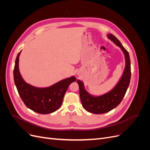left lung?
<instances>
[{
	"instance_id": "obj_1",
	"label": "left lung",
	"mask_w": 150,
	"mask_h": 150,
	"mask_svg": "<svg viewBox=\"0 0 150 150\" xmlns=\"http://www.w3.org/2000/svg\"><path fill=\"white\" fill-rule=\"evenodd\" d=\"M108 38L119 46L123 52L126 66L121 79L115 87L110 91L99 96H94L86 91L84 84L77 80L79 87V95L81 103L85 110L94 114H103L110 111L118 106L124 98L131 79V62L128 52L122 46L120 40L114 35L108 34Z\"/></svg>"
}]
</instances>
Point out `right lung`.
Wrapping results in <instances>:
<instances>
[{
    "label": "right lung",
    "mask_w": 150,
    "mask_h": 150,
    "mask_svg": "<svg viewBox=\"0 0 150 150\" xmlns=\"http://www.w3.org/2000/svg\"><path fill=\"white\" fill-rule=\"evenodd\" d=\"M18 53L13 69V79L20 96L25 106L40 114H49L61 106L63 98L69 86L76 81L74 76L61 80L47 88H37L25 82L19 69Z\"/></svg>",
    "instance_id": "add662e5"
}]
</instances>
